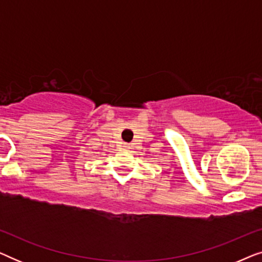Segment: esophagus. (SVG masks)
Masks as SVG:
<instances>
[{
    "mask_svg": "<svg viewBox=\"0 0 262 262\" xmlns=\"http://www.w3.org/2000/svg\"><path fill=\"white\" fill-rule=\"evenodd\" d=\"M128 149H130V146H128V145H125V150H128Z\"/></svg>",
    "mask_w": 262,
    "mask_h": 262,
    "instance_id": "obj_1",
    "label": "esophagus"
}]
</instances>
